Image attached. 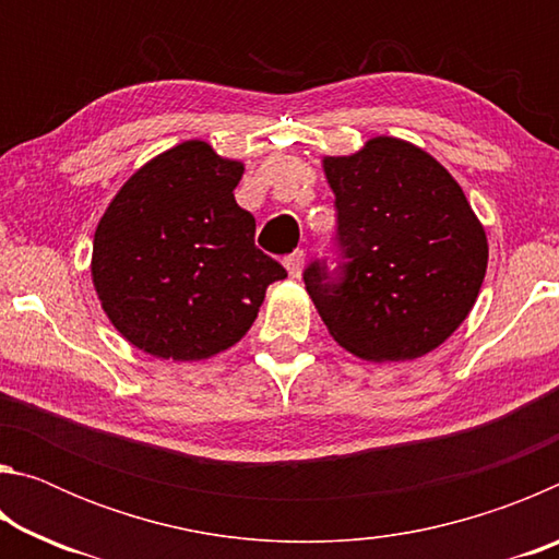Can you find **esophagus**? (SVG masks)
I'll use <instances>...</instances> for the list:
<instances>
[{
	"instance_id": "34e87169",
	"label": "esophagus",
	"mask_w": 559,
	"mask_h": 559,
	"mask_svg": "<svg viewBox=\"0 0 559 559\" xmlns=\"http://www.w3.org/2000/svg\"><path fill=\"white\" fill-rule=\"evenodd\" d=\"M302 263H306V253H302L300 249H296L293 253H288L286 259H283V266L288 269V273L293 278H298L300 276V271H302Z\"/></svg>"
}]
</instances>
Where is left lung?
Masks as SVG:
<instances>
[{"mask_svg": "<svg viewBox=\"0 0 559 559\" xmlns=\"http://www.w3.org/2000/svg\"><path fill=\"white\" fill-rule=\"evenodd\" d=\"M323 167L343 261H313L302 281L330 335L370 362L431 353L471 313L488 266L466 194L429 153L396 138H372Z\"/></svg>", "mask_w": 559, "mask_h": 559, "instance_id": "8db88e82", "label": "left lung"}]
</instances>
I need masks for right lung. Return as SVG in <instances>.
<instances>
[{"instance_id": "obj_1", "label": "right lung", "mask_w": 559, "mask_h": 559, "mask_svg": "<svg viewBox=\"0 0 559 559\" xmlns=\"http://www.w3.org/2000/svg\"><path fill=\"white\" fill-rule=\"evenodd\" d=\"M243 165L187 140L140 167L103 214L93 286L118 333L165 359H204L246 335L273 281L257 219L234 200Z\"/></svg>"}]
</instances>
